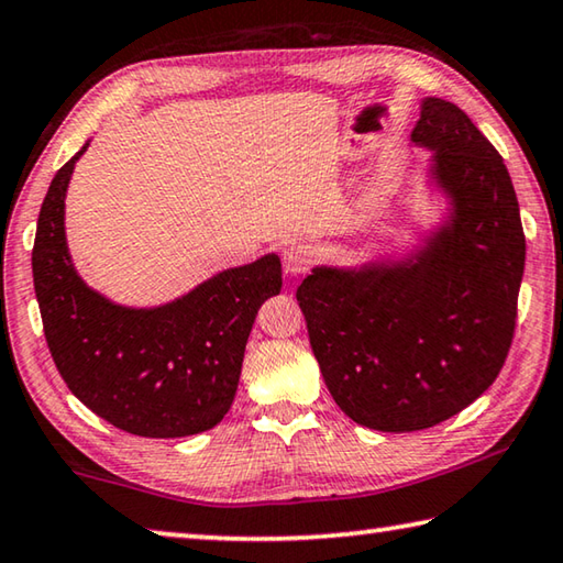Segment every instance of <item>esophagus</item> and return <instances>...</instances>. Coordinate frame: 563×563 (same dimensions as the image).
<instances>
[{"mask_svg":"<svg viewBox=\"0 0 563 563\" xmlns=\"http://www.w3.org/2000/svg\"><path fill=\"white\" fill-rule=\"evenodd\" d=\"M312 263H316V251H312L310 245L290 243L283 251V265H285V271H288L290 275L308 273L312 268Z\"/></svg>","mask_w":563,"mask_h":563,"instance_id":"esophagus-1","label":"esophagus"}]
</instances>
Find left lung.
Returning <instances> with one entry per match:
<instances>
[{
    "label": "left lung",
    "mask_w": 563,
    "mask_h": 563,
    "mask_svg": "<svg viewBox=\"0 0 563 563\" xmlns=\"http://www.w3.org/2000/svg\"><path fill=\"white\" fill-rule=\"evenodd\" d=\"M434 151L452 213L402 263L316 268L295 298L322 379L352 422L417 432L497 379L517 328L527 241L504 158L466 113L424 99L412 131Z\"/></svg>",
    "instance_id": "1"
}]
</instances>
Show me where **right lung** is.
<instances>
[{
    "label": "right lung",
    "instance_id": "obj_1",
    "mask_svg": "<svg viewBox=\"0 0 563 563\" xmlns=\"http://www.w3.org/2000/svg\"><path fill=\"white\" fill-rule=\"evenodd\" d=\"M89 144L56 170L36 221L34 290L44 338L66 387L109 424L139 437L206 432L231 409L247 335L280 292V258L213 275L161 308H121L76 275L64 198Z\"/></svg>",
    "mask_w": 563,
    "mask_h": 563
}]
</instances>
